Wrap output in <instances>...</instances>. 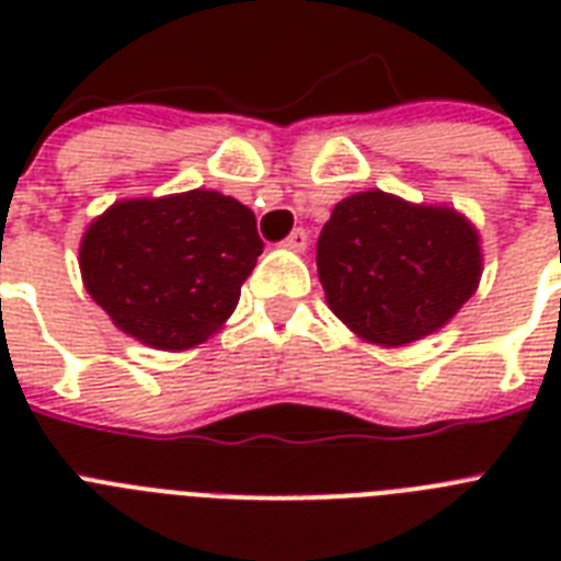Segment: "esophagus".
Instances as JSON below:
<instances>
[{
    "instance_id": "1",
    "label": "esophagus",
    "mask_w": 561,
    "mask_h": 561,
    "mask_svg": "<svg viewBox=\"0 0 561 561\" xmlns=\"http://www.w3.org/2000/svg\"><path fill=\"white\" fill-rule=\"evenodd\" d=\"M285 247H290V250H306L308 247V232L302 227H297L294 232H290L288 238H285Z\"/></svg>"
}]
</instances>
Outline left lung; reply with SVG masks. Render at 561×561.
I'll use <instances>...</instances> for the list:
<instances>
[{
	"mask_svg": "<svg viewBox=\"0 0 561 561\" xmlns=\"http://www.w3.org/2000/svg\"><path fill=\"white\" fill-rule=\"evenodd\" d=\"M317 273L329 308L352 332L404 346L448 323L474 294L478 232L454 209L352 194L317 238Z\"/></svg>",
	"mask_w": 561,
	"mask_h": 561,
	"instance_id": "obj_1",
	"label": "left lung"
}]
</instances>
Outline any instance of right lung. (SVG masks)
Here are the masks:
<instances>
[{"mask_svg":"<svg viewBox=\"0 0 561 561\" xmlns=\"http://www.w3.org/2000/svg\"><path fill=\"white\" fill-rule=\"evenodd\" d=\"M262 250L244 203L194 188L110 206L83 236L81 276L122 332L188 350L236 311Z\"/></svg>","mask_w":561,"mask_h":561,"instance_id":"obj_1","label":"right lung"}]
</instances>
